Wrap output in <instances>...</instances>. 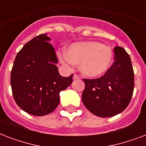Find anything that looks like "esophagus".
I'll use <instances>...</instances> for the list:
<instances>
[{"mask_svg":"<svg viewBox=\"0 0 146 146\" xmlns=\"http://www.w3.org/2000/svg\"><path fill=\"white\" fill-rule=\"evenodd\" d=\"M73 80H79V79H80V77H79V76H78L77 75H76V74H74V75H73Z\"/></svg>","mask_w":146,"mask_h":146,"instance_id":"esophagus-1","label":"esophagus"}]
</instances>
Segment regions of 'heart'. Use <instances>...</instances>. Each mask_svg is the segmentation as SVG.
Returning <instances> with one entry per match:
<instances>
[{"instance_id":"b5f03b06","label":"heart","mask_w":146,"mask_h":146,"mask_svg":"<svg viewBox=\"0 0 146 146\" xmlns=\"http://www.w3.org/2000/svg\"><path fill=\"white\" fill-rule=\"evenodd\" d=\"M58 57L62 64L69 66L80 64V72L87 77L104 75L112 66L113 54L106 44L98 42H76L67 51H60Z\"/></svg>"}]
</instances>
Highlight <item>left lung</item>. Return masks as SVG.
Masks as SVG:
<instances>
[{
	"instance_id": "obj_1",
	"label": "left lung",
	"mask_w": 146,
	"mask_h": 146,
	"mask_svg": "<svg viewBox=\"0 0 146 146\" xmlns=\"http://www.w3.org/2000/svg\"><path fill=\"white\" fill-rule=\"evenodd\" d=\"M114 61L98 79H84L82 103L90 112L101 117L121 113L130 102L134 89V73L131 59L121 47L114 48Z\"/></svg>"
}]
</instances>
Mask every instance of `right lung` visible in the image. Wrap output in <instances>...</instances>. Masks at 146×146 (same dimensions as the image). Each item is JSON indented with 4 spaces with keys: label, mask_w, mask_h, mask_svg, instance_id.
I'll return each mask as SVG.
<instances>
[{
    "label": "right lung",
    "mask_w": 146,
    "mask_h": 146,
    "mask_svg": "<svg viewBox=\"0 0 146 146\" xmlns=\"http://www.w3.org/2000/svg\"><path fill=\"white\" fill-rule=\"evenodd\" d=\"M50 38L42 34L33 38L19 50L10 76L13 96L17 105L26 113L44 116L60 103V92L72 83L73 74H59L58 63Z\"/></svg>",
    "instance_id": "add662e5"
}]
</instances>
